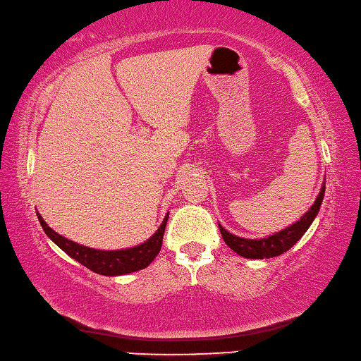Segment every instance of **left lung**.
<instances>
[{"label": "left lung", "mask_w": 361, "mask_h": 361, "mask_svg": "<svg viewBox=\"0 0 361 361\" xmlns=\"http://www.w3.org/2000/svg\"><path fill=\"white\" fill-rule=\"evenodd\" d=\"M324 183L319 191L317 201L313 202L310 209L307 210V214L302 216L300 220H297L294 225L286 228V230L274 233L271 236L263 238V239H245L234 236V234L228 233L225 228L219 225L223 241L228 244V247L233 249L234 252L239 254L245 259H271V257H278L284 254L286 250H289L293 245L304 236L308 226L312 225L314 216L318 215L319 205L323 202L324 197Z\"/></svg>", "instance_id": "obj_1"}]
</instances>
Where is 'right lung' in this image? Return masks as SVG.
<instances>
[{"instance_id":"right-lung-1","label":"right lung","mask_w":361,"mask_h":361,"mask_svg":"<svg viewBox=\"0 0 361 361\" xmlns=\"http://www.w3.org/2000/svg\"><path fill=\"white\" fill-rule=\"evenodd\" d=\"M38 215L39 225L43 226L47 236L54 244L64 250L67 255H71L72 259H75L78 263H82L83 267L90 268L91 271L104 274V276H118V274H127L142 270L149 263L156 259L160 247H162V239L165 225H167L169 214L165 215L162 225L159 226V230L147 239L146 243H142L136 247L131 249H122V250H99V249H91L87 245H82L78 243H73L71 239L61 236L59 233H56L53 228L47 225V221L42 219V215Z\"/></svg>"}]
</instances>
